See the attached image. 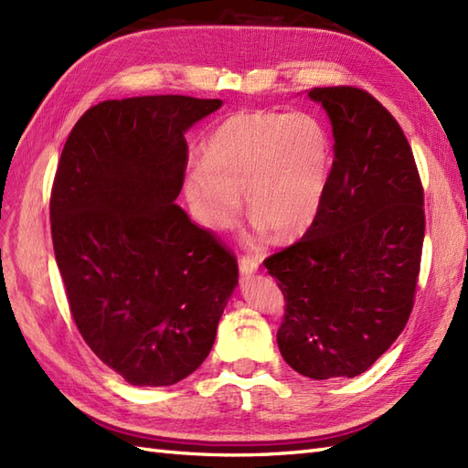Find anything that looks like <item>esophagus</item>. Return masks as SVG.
<instances>
[{
	"label": "esophagus",
	"mask_w": 468,
	"mask_h": 468,
	"mask_svg": "<svg viewBox=\"0 0 468 468\" xmlns=\"http://www.w3.org/2000/svg\"><path fill=\"white\" fill-rule=\"evenodd\" d=\"M238 268H240L242 276H252V273L258 271V260L252 256H242L240 261H238Z\"/></svg>",
	"instance_id": "34e87169"
}]
</instances>
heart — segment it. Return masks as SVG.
I'll use <instances>...</instances> for the list:
<instances>
[{
    "mask_svg": "<svg viewBox=\"0 0 468 468\" xmlns=\"http://www.w3.org/2000/svg\"><path fill=\"white\" fill-rule=\"evenodd\" d=\"M334 168V143L322 121L305 112H236L204 143L202 163L182 178L195 220L228 230L242 212L278 238L303 234L322 208Z\"/></svg>",
    "mask_w": 468,
    "mask_h": 468,
    "instance_id": "1",
    "label": "heart"
}]
</instances>
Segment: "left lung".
Instances as JSON below:
<instances>
[{
	"instance_id": "1",
	"label": "left lung",
	"mask_w": 468,
	"mask_h": 468,
	"mask_svg": "<svg viewBox=\"0 0 468 468\" xmlns=\"http://www.w3.org/2000/svg\"><path fill=\"white\" fill-rule=\"evenodd\" d=\"M334 168L302 240L264 264L286 300L278 347L310 379L357 378L411 315L425 238L423 186L399 122L356 87H315Z\"/></svg>"
}]
</instances>
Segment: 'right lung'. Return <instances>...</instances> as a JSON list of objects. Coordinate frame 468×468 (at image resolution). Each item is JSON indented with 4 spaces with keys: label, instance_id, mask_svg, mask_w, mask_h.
<instances>
[{
    "label": "right lung",
    "instance_id": "obj_1",
    "mask_svg": "<svg viewBox=\"0 0 468 468\" xmlns=\"http://www.w3.org/2000/svg\"><path fill=\"white\" fill-rule=\"evenodd\" d=\"M220 99L102 101L77 121L51 190L55 260L95 356L139 387L195 373L238 286L236 258L175 200L185 133Z\"/></svg>",
    "mask_w": 468,
    "mask_h": 468
}]
</instances>
